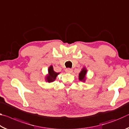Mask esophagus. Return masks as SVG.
<instances>
[{
  "label": "esophagus",
  "instance_id": "1",
  "mask_svg": "<svg viewBox=\"0 0 129 129\" xmlns=\"http://www.w3.org/2000/svg\"><path fill=\"white\" fill-rule=\"evenodd\" d=\"M73 71V69H71V68H67L65 69V72H66L67 73H71Z\"/></svg>",
  "mask_w": 129,
  "mask_h": 129
}]
</instances>
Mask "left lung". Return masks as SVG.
<instances>
[{
    "label": "left lung",
    "instance_id": "8db88e82",
    "mask_svg": "<svg viewBox=\"0 0 129 129\" xmlns=\"http://www.w3.org/2000/svg\"><path fill=\"white\" fill-rule=\"evenodd\" d=\"M87 72V70L85 68H82V71H81V72L79 73V80L81 81L85 82V79H86V74Z\"/></svg>",
    "mask_w": 129,
    "mask_h": 129
}]
</instances>
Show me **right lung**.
Here are the masks:
<instances>
[{"instance_id": "add662e5", "label": "right lung", "mask_w": 129, "mask_h": 129, "mask_svg": "<svg viewBox=\"0 0 129 129\" xmlns=\"http://www.w3.org/2000/svg\"><path fill=\"white\" fill-rule=\"evenodd\" d=\"M60 73H57L56 72H54L53 66L51 65L48 68V74L46 76L45 80H46L47 82H48L49 83L53 82L56 80L57 76Z\"/></svg>"}]
</instances>
